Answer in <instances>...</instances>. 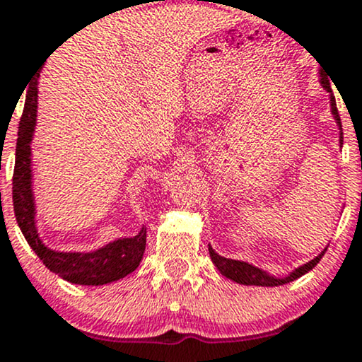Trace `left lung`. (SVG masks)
<instances>
[{
  "label": "left lung",
  "mask_w": 362,
  "mask_h": 362,
  "mask_svg": "<svg viewBox=\"0 0 362 362\" xmlns=\"http://www.w3.org/2000/svg\"><path fill=\"white\" fill-rule=\"evenodd\" d=\"M320 83L323 85V88H325L328 93H330V107H332V114H334V119L335 122H337V126L340 129V136H339V141L340 144H342L344 141V136H342V122H340V115H339V110H337V103H335V97L334 93H332V88H330V81H328L327 74L320 69ZM323 250L320 255L315 257L313 260L306 262L305 265H301V267L294 269L293 272L289 274V276L286 277H274L271 274L260 271L259 267H255V265L248 264V262H242V260H233V259H226V257H221L218 255L213 250V247L209 245V255H211V260H213V264L218 267V271L223 274L224 277H228V279L238 282V284H245V286H265V288H274V286H282V284H288V282L298 279V277L305 276L306 272L311 271V269L315 267V265L318 264L320 259L323 257Z\"/></svg>",
  "instance_id": "left-lung-1"
}]
</instances>
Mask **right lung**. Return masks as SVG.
<instances>
[{
    "mask_svg": "<svg viewBox=\"0 0 362 362\" xmlns=\"http://www.w3.org/2000/svg\"><path fill=\"white\" fill-rule=\"evenodd\" d=\"M37 120V81L27 91L18 126L13 170V211L20 230L32 250L49 271L73 284L102 286L136 271L146 248V228L132 238H119L95 252H56L44 245L35 226V202L32 192L30 143Z\"/></svg>",
    "mask_w": 362,
    "mask_h": 362,
    "instance_id": "1",
    "label": "right lung"
}]
</instances>
